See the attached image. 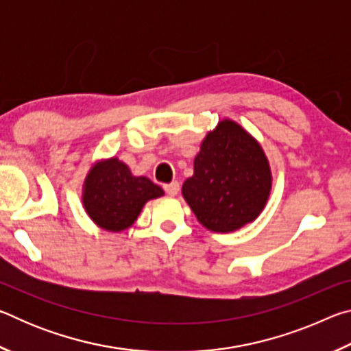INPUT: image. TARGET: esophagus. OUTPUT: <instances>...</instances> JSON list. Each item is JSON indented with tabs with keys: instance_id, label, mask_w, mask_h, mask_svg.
I'll return each instance as SVG.
<instances>
[{
	"instance_id": "34e87169",
	"label": "esophagus",
	"mask_w": 351,
	"mask_h": 351,
	"mask_svg": "<svg viewBox=\"0 0 351 351\" xmlns=\"http://www.w3.org/2000/svg\"><path fill=\"white\" fill-rule=\"evenodd\" d=\"M165 193L170 195V197H175V195L180 192V182L178 181H171L170 184H165L164 186Z\"/></svg>"
}]
</instances>
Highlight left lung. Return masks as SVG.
Instances as JSON below:
<instances>
[{
	"mask_svg": "<svg viewBox=\"0 0 351 351\" xmlns=\"http://www.w3.org/2000/svg\"><path fill=\"white\" fill-rule=\"evenodd\" d=\"M269 190V164L258 142L223 121L201 144L182 197L204 228L232 232L260 215Z\"/></svg>",
	"mask_w": 351,
	"mask_h": 351,
	"instance_id": "left-lung-1",
	"label": "left lung"
}]
</instances>
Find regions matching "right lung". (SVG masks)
Masks as SVG:
<instances>
[{
	"label": "right lung",
	"mask_w": 351,
	"mask_h": 351,
	"mask_svg": "<svg viewBox=\"0 0 351 351\" xmlns=\"http://www.w3.org/2000/svg\"><path fill=\"white\" fill-rule=\"evenodd\" d=\"M162 195L161 187L148 178L133 176L125 164L112 158L91 169L83 190V204L97 226L119 232L138 219L148 199Z\"/></svg>",
	"instance_id": "add662e5"
}]
</instances>
